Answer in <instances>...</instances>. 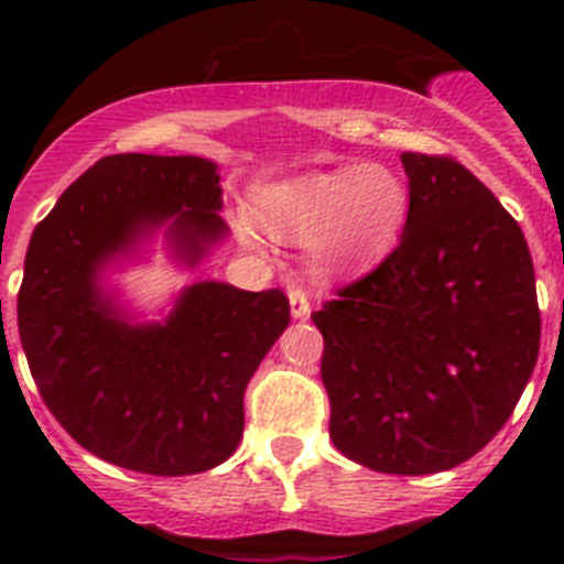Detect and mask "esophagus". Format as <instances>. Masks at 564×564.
Wrapping results in <instances>:
<instances>
[{"instance_id": "obj_1", "label": "esophagus", "mask_w": 564, "mask_h": 564, "mask_svg": "<svg viewBox=\"0 0 564 564\" xmlns=\"http://www.w3.org/2000/svg\"><path fill=\"white\" fill-rule=\"evenodd\" d=\"M288 299H291L293 318H307V316H311V293H307L305 288H299V285L291 288Z\"/></svg>"}]
</instances>
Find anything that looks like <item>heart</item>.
Masks as SVG:
<instances>
[{"instance_id": "obj_1", "label": "heart", "mask_w": 564, "mask_h": 564, "mask_svg": "<svg viewBox=\"0 0 564 564\" xmlns=\"http://www.w3.org/2000/svg\"><path fill=\"white\" fill-rule=\"evenodd\" d=\"M253 212L271 237L305 242L307 268L316 276H333L395 242L410 212V188L392 169L352 163L259 183ZM261 229L248 217L234 220L237 239L253 253L268 248Z\"/></svg>"}]
</instances>
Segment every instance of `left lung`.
Instances as JSON below:
<instances>
[{
	"label": "left lung",
	"instance_id": "obj_1",
	"mask_svg": "<svg viewBox=\"0 0 564 564\" xmlns=\"http://www.w3.org/2000/svg\"><path fill=\"white\" fill-rule=\"evenodd\" d=\"M401 163V242L313 322L336 449L383 475H435L511 417L540 356V307L522 228L495 194L452 158Z\"/></svg>",
	"mask_w": 564,
	"mask_h": 564
}]
</instances>
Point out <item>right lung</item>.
<instances>
[{
	"mask_svg": "<svg viewBox=\"0 0 564 564\" xmlns=\"http://www.w3.org/2000/svg\"><path fill=\"white\" fill-rule=\"evenodd\" d=\"M217 163L109 154L36 226L19 288V338L47 410L84 449L143 475L208 471L242 441V395L291 325L282 291L203 279L163 318H138L109 271L154 237L194 271L228 237Z\"/></svg>",
	"mask_w": 564,
	"mask_h": 564,
	"instance_id": "obj_1",
	"label": "right lung"
}]
</instances>
